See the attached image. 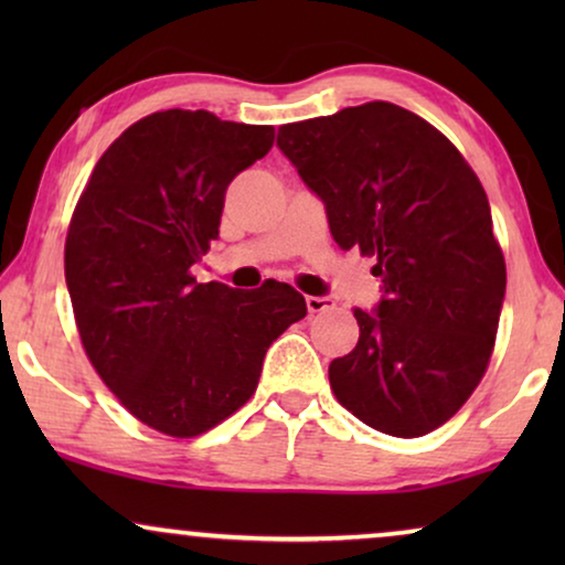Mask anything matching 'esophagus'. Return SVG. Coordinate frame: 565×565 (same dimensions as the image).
Returning <instances> with one entry per match:
<instances>
[{
  "label": "esophagus",
  "instance_id": "34e87169",
  "mask_svg": "<svg viewBox=\"0 0 565 565\" xmlns=\"http://www.w3.org/2000/svg\"><path fill=\"white\" fill-rule=\"evenodd\" d=\"M306 306L311 313H321V311H329V308H334V300L329 296H308Z\"/></svg>",
  "mask_w": 565,
  "mask_h": 565
}]
</instances>
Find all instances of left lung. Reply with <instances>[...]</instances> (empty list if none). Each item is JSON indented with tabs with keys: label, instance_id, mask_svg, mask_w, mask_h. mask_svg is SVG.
<instances>
[{
	"label": "left lung",
	"instance_id": "8db88e82",
	"mask_svg": "<svg viewBox=\"0 0 565 565\" xmlns=\"http://www.w3.org/2000/svg\"><path fill=\"white\" fill-rule=\"evenodd\" d=\"M277 149L323 203L339 249L375 257L383 296L354 308L358 347L331 360L339 404L367 427L422 437L489 365L507 290L489 198L460 151L391 103L288 122Z\"/></svg>",
	"mask_w": 565,
	"mask_h": 565
}]
</instances>
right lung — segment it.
Instances as JSON below:
<instances>
[{
    "instance_id": "add662e5",
    "label": "right lung",
    "mask_w": 565,
    "mask_h": 565,
    "mask_svg": "<svg viewBox=\"0 0 565 565\" xmlns=\"http://www.w3.org/2000/svg\"><path fill=\"white\" fill-rule=\"evenodd\" d=\"M273 126L164 110L122 130L76 203L64 269L87 358L136 419L198 437L252 398L269 344L306 316L290 285L198 282L223 198Z\"/></svg>"
}]
</instances>
